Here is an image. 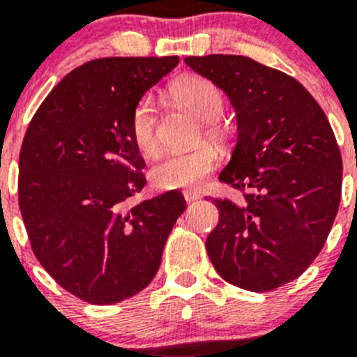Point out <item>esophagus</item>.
<instances>
[{"mask_svg":"<svg viewBox=\"0 0 357 357\" xmlns=\"http://www.w3.org/2000/svg\"><path fill=\"white\" fill-rule=\"evenodd\" d=\"M184 198L185 202H197L200 198V195L197 191H193V189H188V191H184Z\"/></svg>","mask_w":357,"mask_h":357,"instance_id":"34e87169","label":"esophagus"}]
</instances>
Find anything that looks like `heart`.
I'll return each mask as SVG.
<instances>
[{"label": "heart", "mask_w": 357, "mask_h": 357, "mask_svg": "<svg viewBox=\"0 0 357 357\" xmlns=\"http://www.w3.org/2000/svg\"><path fill=\"white\" fill-rule=\"evenodd\" d=\"M172 94L206 121L207 135L222 137L223 128L218 125L225 110L222 91L207 78L189 77L176 82ZM130 135L137 150L144 155H153L159 150L157 135V105L151 96L141 98L130 116ZM218 153L211 146H198L189 151L162 153L150 169L151 182L160 189L198 188L207 175L216 168Z\"/></svg>", "instance_id": "obj_1"}]
</instances>
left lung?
<instances>
[{"label":"left lung","instance_id":"1","mask_svg":"<svg viewBox=\"0 0 357 357\" xmlns=\"http://www.w3.org/2000/svg\"><path fill=\"white\" fill-rule=\"evenodd\" d=\"M184 62L220 87L238 114V141L220 181L243 198L216 200L211 263L248 291L291 282L320 254L340 207L343 164L329 119L301 82L248 56Z\"/></svg>","mask_w":357,"mask_h":357}]
</instances>
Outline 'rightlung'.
<instances>
[{
	"mask_svg": "<svg viewBox=\"0 0 357 357\" xmlns=\"http://www.w3.org/2000/svg\"><path fill=\"white\" fill-rule=\"evenodd\" d=\"M176 64L178 56L87 62L53 87L24 135L19 207L33 254L91 304H116L146 288L185 209L176 191L130 204L146 184L132 110Z\"/></svg>",
	"mask_w": 357,
	"mask_h": 357,
	"instance_id": "right-lung-1",
	"label": "right lung"
}]
</instances>
